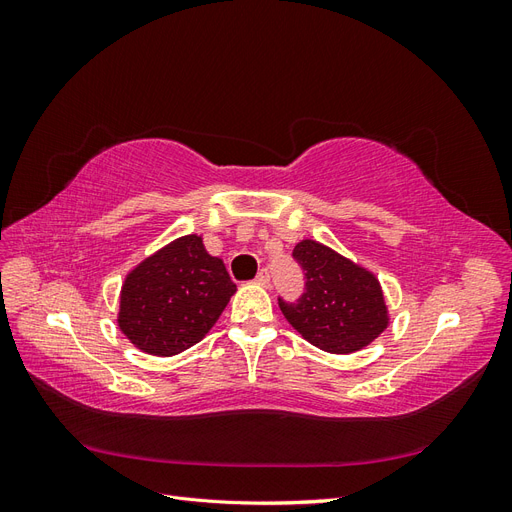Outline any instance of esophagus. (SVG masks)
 <instances>
[{
	"mask_svg": "<svg viewBox=\"0 0 512 512\" xmlns=\"http://www.w3.org/2000/svg\"><path fill=\"white\" fill-rule=\"evenodd\" d=\"M256 284H258V286H265V288L271 284V275H269L267 269H262V271L256 275Z\"/></svg>",
	"mask_w": 512,
	"mask_h": 512,
	"instance_id": "esophagus-1",
	"label": "esophagus"
}]
</instances>
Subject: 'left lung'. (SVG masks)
Here are the masks:
<instances>
[{
	"mask_svg": "<svg viewBox=\"0 0 512 512\" xmlns=\"http://www.w3.org/2000/svg\"><path fill=\"white\" fill-rule=\"evenodd\" d=\"M292 256L305 271V294L299 303L280 301V309L309 344L331 354H352L389 327L382 286L369 269L314 239L299 241Z\"/></svg>",
	"mask_w": 512,
	"mask_h": 512,
	"instance_id": "obj_1",
	"label": "left lung"
}]
</instances>
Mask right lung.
I'll use <instances>...</instances> for the list:
<instances>
[{
	"mask_svg": "<svg viewBox=\"0 0 512 512\" xmlns=\"http://www.w3.org/2000/svg\"><path fill=\"white\" fill-rule=\"evenodd\" d=\"M237 286L203 237L185 235L128 271L117 324L130 344L153 356H175L203 339Z\"/></svg>",
	"mask_w": 512,
	"mask_h": 512,
	"instance_id": "right-lung-1",
	"label": "right lung"
}]
</instances>
